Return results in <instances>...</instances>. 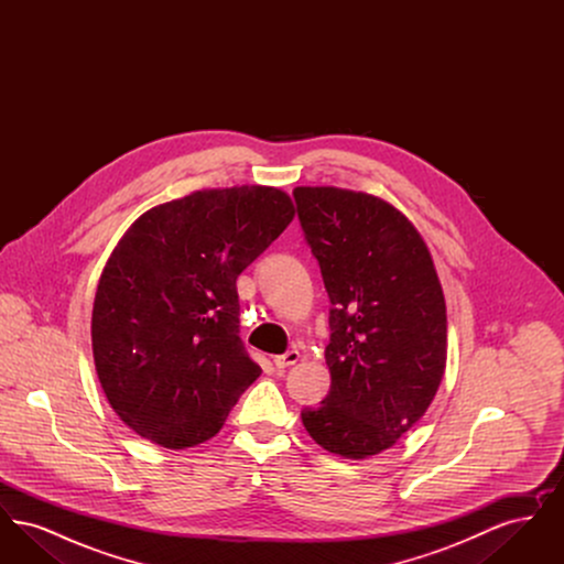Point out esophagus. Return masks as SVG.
Instances as JSON below:
<instances>
[{
  "instance_id": "esophagus-1",
  "label": "esophagus",
  "mask_w": 564,
  "mask_h": 564,
  "mask_svg": "<svg viewBox=\"0 0 564 564\" xmlns=\"http://www.w3.org/2000/svg\"><path fill=\"white\" fill-rule=\"evenodd\" d=\"M297 359H300V352L292 349L288 350L285 355H276L272 361H274V366H276L279 370H285V368H290V366H295V364H297Z\"/></svg>"
}]
</instances>
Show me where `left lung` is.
I'll list each match as a JSON object with an SVG mask.
<instances>
[{
    "instance_id": "obj_1",
    "label": "left lung",
    "mask_w": 564,
    "mask_h": 564,
    "mask_svg": "<svg viewBox=\"0 0 564 564\" xmlns=\"http://www.w3.org/2000/svg\"><path fill=\"white\" fill-rule=\"evenodd\" d=\"M306 242L329 295V393L304 408L332 455H378L427 412L446 370V302L421 232L375 194L294 189Z\"/></svg>"
}]
</instances>
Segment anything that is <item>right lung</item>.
Instances as JSON below:
<instances>
[{"label": "right lung", "mask_w": 564, "mask_h": 564, "mask_svg": "<svg viewBox=\"0 0 564 564\" xmlns=\"http://www.w3.org/2000/svg\"><path fill=\"white\" fill-rule=\"evenodd\" d=\"M272 186L196 189L139 215L93 304L95 370L127 427L182 451L212 440L262 375L239 338L237 279L294 219Z\"/></svg>", "instance_id": "1"}]
</instances>
